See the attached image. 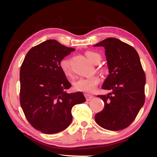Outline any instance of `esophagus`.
I'll list each match as a JSON object with an SVG mask.
<instances>
[{
  "instance_id": "obj_1",
  "label": "esophagus",
  "mask_w": 157,
  "mask_h": 157,
  "mask_svg": "<svg viewBox=\"0 0 157 157\" xmlns=\"http://www.w3.org/2000/svg\"><path fill=\"white\" fill-rule=\"evenodd\" d=\"M84 96H85V97H86V100H87L88 101H90V100H92L93 98V97H94V96H93L92 95L89 94H85Z\"/></svg>"
}]
</instances>
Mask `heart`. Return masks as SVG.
<instances>
[{
	"label": "heart",
	"mask_w": 157,
	"mask_h": 157,
	"mask_svg": "<svg viewBox=\"0 0 157 157\" xmlns=\"http://www.w3.org/2000/svg\"><path fill=\"white\" fill-rule=\"evenodd\" d=\"M86 56H87L89 61L94 64L99 63L101 59V55L94 51H86ZM60 67L66 76L71 77L72 75L69 59L65 58L62 59L60 62ZM100 81L101 80L99 77L96 75L88 78H81L74 83V88L75 90L79 92H93L97 88Z\"/></svg>",
	"instance_id": "heart-1"
}]
</instances>
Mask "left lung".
<instances>
[{
  "mask_svg": "<svg viewBox=\"0 0 157 157\" xmlns=\"http://www.w3.org/2000/svg\"><path fill=\"white\" fill-rule=\"evenodd\" d=\"M94 46L105 49L109 74L102 89L107 95H98L105 103L96 113V123L102 128L119 131L134 121L145 101L146 75L137 51L119 39L108 38Z\"/></svg>",
  "mask_w": 157,
  "mask_h": 157,
  "instance_id": "left-lung-1",
  "label": "left lung"
}]
</instances>
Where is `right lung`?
<instances>
[{"label":"right lung","mask_w":157,"mask_h":157,"mask_svg":"<svg viewBox=\"0 0 157 157\" xmlns=\"http://www.w3.org/2000/svg\"><path fill=\"white\" fill-rule=\"evenodd\" d=\"M75 48L48 40L32 48L20 68V104L33 128L56 134L72 121L71 109L86 101L81 92L67 93L71 86L60 62Z\"/></svg>","instance_id":"obj_1"}]
</instances>
